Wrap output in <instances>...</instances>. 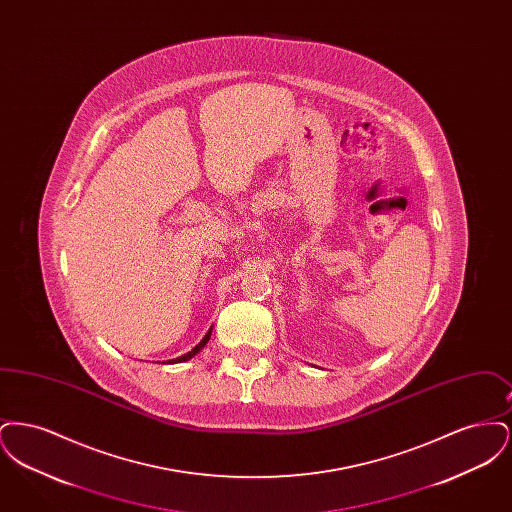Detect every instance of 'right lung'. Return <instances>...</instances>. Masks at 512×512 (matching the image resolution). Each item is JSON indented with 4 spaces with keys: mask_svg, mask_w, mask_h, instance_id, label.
I'll use <instances>...</instances> for the list:
<instances>
[{
    "mask_svg": "<svg viewBox=\"0 0 512 512\" xmlns=\"http://www.w3.org/2000/svg\"><path fill=\"white\" fill-rule=\"evenodd\" d=\"M211 332H213V326L209 328V332L203 336V340L199 341L197 345H195L194 349L192 351H188L186 355H182V357H176V359H171V361H167V363H171V365H176V363H184V361H190L192 357H195L205 345H207V341L211 340Z\"/></svg>",
    "mask_w": 512,
    "mask_h": 512,
    "instance_id": "obj_1",
    "label": "right lung"
}]
</instances>
